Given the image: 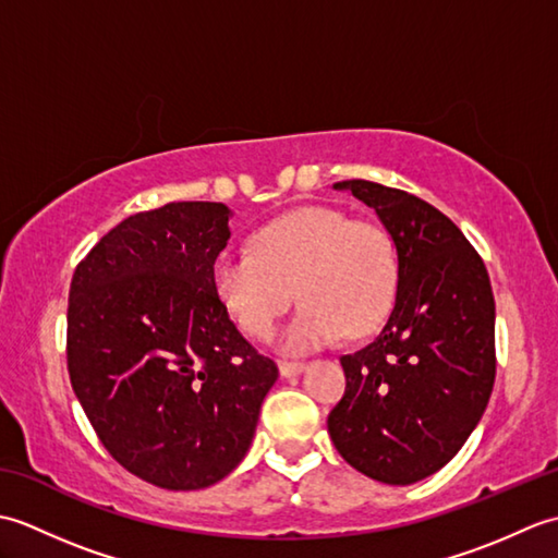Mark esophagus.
<instances>
[{
    "instance_id": "1",
    "label": "esophagus",
    "mask_w": 558,
    "mask_h": 558,
    "mask_svg": "<svg viewBox=\"0 0 558 558\" xmlns=\"http://www.w3.org/2000/svg\"><path fill=\"white\" fill-rule=\"evenodd\" d=\"M304 362H290V360H280L278 362V369L282 376H298L304 372Z\"/></svg>"
}]
</instances>
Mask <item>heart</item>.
Segmentation results:
<instances>
[{
	"label": "heart",
	"mask_w": 558,
	"mask_h": 558,
	"mask_svg": "<svg viewBox=\"0 0 558 558\" xmlns=\"http://www.w3.org/2000/svg\"><path fill=\"white\" fill-rule=\"evenodd\" d=\"M213 290L246 336L266 340L290 310L304 302L288 328V350L369 336L393 312L400 256L393 234L374 220L330 206H302L252 234V252L213 260Z\"/></svg>",
	"instance_id": "obj_1"
}]
</instances>
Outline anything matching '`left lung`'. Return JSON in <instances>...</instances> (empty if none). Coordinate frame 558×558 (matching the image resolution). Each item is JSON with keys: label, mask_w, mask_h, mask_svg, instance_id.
<instances>
[{"label": "left lung", "mask_w": 558, "mask_h": 558, "mask_svg": "<svg viewBox=\"0 0 558 558\" xmlns=\"http://www.w3.org/2000/svg\"><path fill=\"white\" fill-rule=\"evenodd\" d=\"M333 186L374 208L393 234L400 286L378 338L340 357L348 384L328 434L362 475L412 484L458 453L489 402V272L458 225L426 201L366 180Z\"/></svg>", "instance_id": "1"}]
</instances>
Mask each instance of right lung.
I'll return each mask as SVG.
<instances>
[{"instance_id":"right-lung-1","label":"right lung","mask_w":558,"mask_h":558,"mask_svg":"<svg viewBox=\"0 0 558 558\" xmlns=\"http://www.w3.org/2000/svg\"><path fill=\"white\" fill-rule=\"evenodd\" d=\"M228 220L230 208L213 201L136 213L71 278V388L108 453L162 489L230 475L278 378L213 290Z\"/></svg>"}]
</instances>
